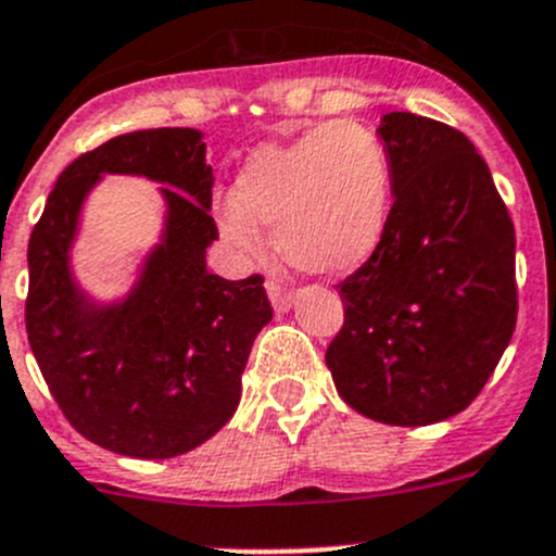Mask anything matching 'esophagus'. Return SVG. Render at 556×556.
I'll return each mask as SVG.
<instances>
[{
	"label": "esophagus",
	"mask_w": 556,
	"mask_h": 556,
	"mask_svg": "<svg viewBox=\"0 0 556 556\" xmlns=\"http://www.w3.org/2000/svg\"><path fill=\"white\" fill-rule=\"evenodd\" d=\"M266 290H268V299H271L274 309L277 312L290 309V304H293V293L288 290V285L279 282V279H266Z\"/></svg>",
	"instance_id": "esophagus-1"
}]
</instances>
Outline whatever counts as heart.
<instances>
[{
    "mask_svg": "<svg viewBox=\"0 0 556 556\" xmlns=\"http://www.w3.org/2000/svg\"><path fill=\"white\" fill-rule=\"evenodd\" d=\"M392 199L382 139L355 121H336L288 144H261L244 161L233 201L217 210L228 242L252 252L261 228L299 271L336 274L377 250Z\"/></svg>",
    "mask_w": 556,
    "mask_h": 556,
    "instance_id": "b5f03b06",
    "label": "heart"
}]
</instances>
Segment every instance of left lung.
<instances>
[{
    "label": "left lung",
    "instance_id": "left-lung-1",
    "mask_svg": "<svg viewBox=\"0 0 556 556\" xmlns=\"http://www.w3.org/2000/svg\"><path fill=\"white\" fill-rule=\"evenodd\" d=\"M392 166L377 250L341 279L344 325L325 352L339 395L384 425H433L484 390L517 325L514 223L457 128L382 117Z\"/></svg>",
    "mask_w": 556,
    "mask_h": 556
}]
</instances>
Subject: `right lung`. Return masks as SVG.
<instances>
[{
  "instance_id": "add662e5",
  "label": "right lung",
  "mask_w": 556,
  "mask_h": 556,
  "mask_svg": "<svg viewBox=\"0 0 556 556\" xmlns=\"http://www.w3.org/2000/svg\"><path fill=\"white\" fill-rule=\"evenodd\" d=\"M104 170L166 181L170 220L138 290L91 307L68 274L79 206ZM212 166L195 128H148L106 139L72 161L29 239L26 333L66 422L102 450L166 459L204 444L233 417L257 330L271 319L261 274L206 271L217 233Z\"/></svg>"
}]
</instances>
